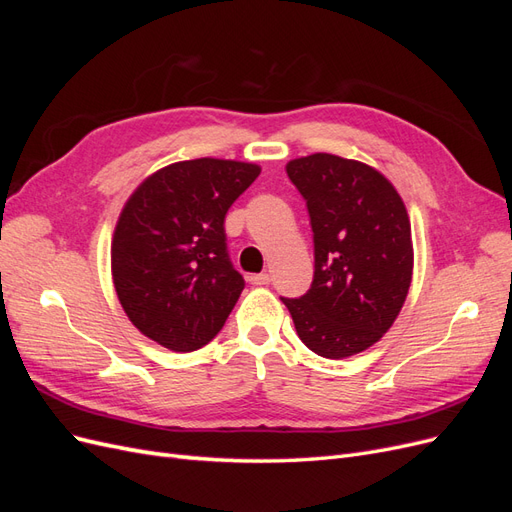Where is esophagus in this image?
<instances>
[{
    "instance_id": "1",
    "label": "esophagus",
    "mask_w": 512,
    "mask_h": 512,
    "mask_svg": "<svg viewBox=\"0 0 512 512\" xmlns=\"http://www.w3.org/2000/svg\"><path fill=\"white\" fill-rule=\"evenodd\" d=\"M247 280H250V284H254V286H267L271 282V275L269 273H252Z\"/></svg>"
}]
</instances>
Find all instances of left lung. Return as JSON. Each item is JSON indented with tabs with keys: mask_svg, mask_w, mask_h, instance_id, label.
<instances>
[{
	"mask_svg": "<svg viewBox=\"0 0 512 512\" xmlns=\"http://www.w3.org/2000/svg\"><path fill=\"white\" fill-rule=\"evenodd\" d=\"M314 232V282L284 299L301 342L346 359L393 327L408 297L414 250L404 200L376 168L331 153L286 164Z\"/></svg>",
	"mask_w": 512,
	"mask_h": 512,
	"instance_id": "8db88e82",
	"label": "left lung"
}]
</instances>
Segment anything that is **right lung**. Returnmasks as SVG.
Returning <instances> with one entry per match:
<instances>
[{"label": "right lung", "mask_w": 512, "mask_h": 512, "mask_svg": "<svg viewBox=\"0 0 512 512\" xmlns=\"http://www.w3.org/2000/svg\"><path fill=\"white\" fill-rule=\"evenodd\" d=\"M260 166L198 158L149 175L123 205L111 245L123 312L153 342L192 352L224 327L245 286L224 218Z\"/></svg>", "instance_id": "right-lung-1"}]
</instances>
